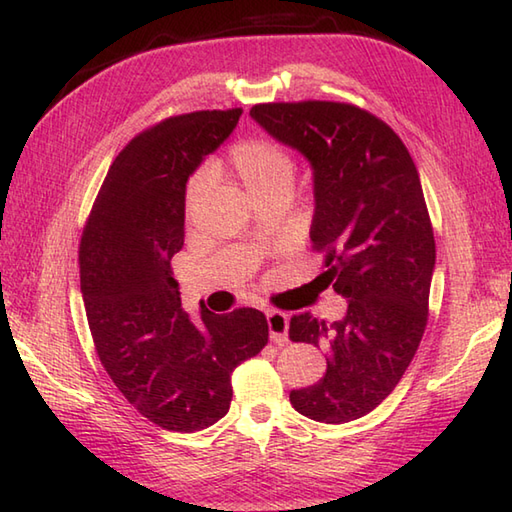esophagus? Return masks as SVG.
I'll return each instance as SVG.
<instances>
[{
  "label": "esophagus",
  "mask_w": 512,
  "mask_h": 512,
  "mask_svg": "<svg viewBox=\"0 0 512 512\" xmlns=\"http://www.w3.org/2000/svg\"><path fill=\"white\" fill-rule=\"evenodd\" d=\"M266 321L270 330V341L277 345H284L288 341V314L279 310H268Z\"/></svg>",
  "instance_id": "34e87169"
}]
</instances>
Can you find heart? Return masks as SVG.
Returning a JSON list of instances; mask_svg holds the SVG:
<instances>
[{
	"mask_svg": "<svg viewBox=\"0 0 512 512\" xmlns=\"http://www.w3.org/2000/svg\"><path fill=\"white\" fill-rule=\"evenodd\" d=\"M228 171L242 184L255 202L270 195H288L295 182V160L290 151L268 138H244L228 151ZM206 173L193 176L184 191V215L193 220L202 193L206 189Z\"/></svg>",
	"mask_w": 512,
	"mask_h": 512,
	"instance_id": "1",
	"label": "heart"
}]
</instances>
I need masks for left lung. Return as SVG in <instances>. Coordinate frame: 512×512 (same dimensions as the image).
I'll use <instances>...</instances> for the list:
<instances>
[{
	"mask_svg": "<svg viewBox=\"0 0 512 512\" xmlns=\"http://www.w3.org/2000/svg\"><path fill=\"white\" fill-rule=\"evenodd\" d=\"M250 116L310 160L319 279L350 301L341 321L290 319V341L328 352L325 376L290 402L317 422L356 420L394 391L427 328L436 239L418 169L394 129L352 103H259Z\"/></svg>",
	"mask_w": 512,
	"mask_h": 512,
	"instance_id": "8db88e82",
	"label": "left lung"
}]
</instances>
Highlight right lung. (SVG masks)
Returning a JSON list of instances; mask_svg holds the SVG:
<instances>
[{"label":"right lung","instance_id":"add662e5","mask_svg":"<svg viewBox=\"0 0 512 512\" xmlns=\"http://www.w3.org/2000/svg\"><path fill=\"white\" fill-rule=\"evenodd\" d=\"M242 107L171 116L116 156L85 222L79 268L101 365L138 413L193 433L226 416L233 369L268 343L255 308L191 321L171 257L184 244V189L233 132Z\"/></svg>","mask_w":512,"mask_h":512}]
</instances>
